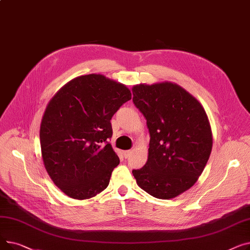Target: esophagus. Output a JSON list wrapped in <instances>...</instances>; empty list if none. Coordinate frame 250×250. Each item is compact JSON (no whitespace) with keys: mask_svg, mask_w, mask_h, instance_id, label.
Instances as JSON below:
<instances>
[{"mask_svg":"<svg viewBox=\"0 0 250 250\" xmlns=\"http://www.w3.org/2000/svg\"><path fill=\"white\" fill-rule=\"evenodd\" d=\"M133 154V151L132 150H126L124 152V156L125 157V158H128V157Z\"/></svg>","mask_w":250,"mask_h":250,"instance_id":"obj_1","label":"esophagus"}]
</instances>
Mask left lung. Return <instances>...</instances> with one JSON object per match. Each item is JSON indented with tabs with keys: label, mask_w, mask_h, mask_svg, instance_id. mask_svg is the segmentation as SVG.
I'll return each instance as SVG.
<instances>
[{
	"label": "left lung",
	"mask_w": 250,
	"mask_h": 250,
	"mask_svg": "<svg viewBox=\"0 0 250 250\" xmlns=\"http://www.w3.org/2000/svg\"><path fill=\"white\" fill-rule=\"evenodd\" d=\"M133 101L147 120L148 160L133 170L137 185L161 200L190 188L211 155L213 135L199 100L172 82L133 87Z\"/></svg>",
	"instance_id": "obj_1"
}]
</instances>
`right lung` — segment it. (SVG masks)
I'll use <instances>...</instances> for the list:
<instances>
[{
    "label": "right lung",
    "instance_id": "1",
    "mask_svg": "<svg viewBox=\"0 0 250 250\" xmlns=\"http://www.w3.org/2000/svg\"><path fill=\"white\" fill-rule=\"evenodd\" d=\"M132 99L129 89L100 74L77 77L50 99L39 138L46 172L68 196L87 200L108 187L120 158L107 142L110 120Z\"/></svg>",
    "mask_w": 250,
    "mask_h": 250
}]
</instances>
